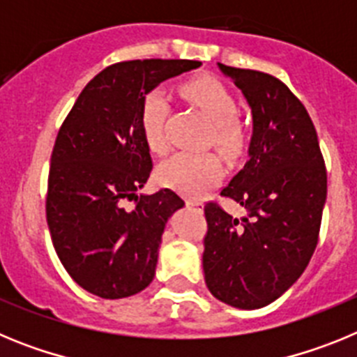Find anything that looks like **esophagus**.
Segmentation results:
<instances>
[{
  "label": "esophagus",
  "instance_id": "1",
  "mask_svg": "<svg viewBox=\"0 0 357 357\" xmlns=\"http://www.w3.org/2000/svg\"><path fill=\"white\" fill-rule=\"evenodd\" d=\"M185 204H188V207H195V209H202L204 207V204L200 200H188Z\"/></svg>",
  "mask_w": 357,
  "mask_h": 357
}]
</instances>
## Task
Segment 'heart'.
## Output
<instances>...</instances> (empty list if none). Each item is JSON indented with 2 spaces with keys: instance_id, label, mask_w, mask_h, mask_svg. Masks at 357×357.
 <instances>
[{
  "instance_id": "b5f03b06",
  "label": "heart",
  "mask_w": 357,
  "mask_h": 357,
  "mask_svg": "<svg viewBox=\"0 0 357 357\" xmlns=\"http://www.w3.org/2000/svg\"><path fill=\"white\" fill-rule=\"evenodd\" d=\"M182 93L213 121L214 143L225 153L234 155L245 143V130L238 121V103L222 82L213 77L189 80ZM169 112L168 94L162 89H151L141 102V128L151 151L166 148L164 123ZM223 164L211 151H178L164 160L159 168V182L189 198H200L223 178Z\"/></svg>"
}]
</instances>
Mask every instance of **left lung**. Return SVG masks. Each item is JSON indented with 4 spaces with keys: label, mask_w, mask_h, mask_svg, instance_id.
<instances>
[{
    "label": "left lung",
    "mask_w": 357,
    "mask_h": 357,
    "mask_svg": "<svg viewBox=\"0 0 357 357\" xmlns=\"http://www.w3.org/2000/svg\"><path fill=\"white\" fill-rule=\"evenodd\" d=\"M218 68L252 110L248 162L222 189L247 216L232 218L213 202L204 207V275L218 301L259 309L293 286L317 248L326 164L307 110L279 78L220 62Z\"/></svg>",
    "instance_id": "obj_1"
}]
</instances>
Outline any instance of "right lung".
Wrapping results in <instances>:
<instances>
[{"label":"right lung","instance_id":"obj_1","mask_svg":"<svg viewBox=\"0 0 357 357\" xmlns=\"http://www.w3.org/2000/svg\"><path fill=\"white\" fill-rule=\"evenodd\" d=\"M198 61H128L85 85L62 123L50 166L46 220L56 255L78 286L102 298L143 291L155 275L164 227L184 200L172 189L137 197L151 155L139 114L148 91ZM128 199L136 207H124Z\"/></svg>","mask_w":357,"mask_h":357}]
</instances>
